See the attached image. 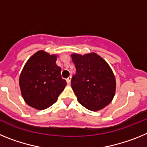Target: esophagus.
Masks as SVG:
<instances>
[{"instance_id": "esophagus-1", "label": "esophagus", "mask_w": 147, "mask_h": 147, "mask_svg": "<svg viewBox=\"0 0 147 147\" xmlns=\"http://www.w3.org/2000/svg\"><path fill=\"white\" fill-rule=\"evenodd\" d=\"M66 81H67V84H70L71 81V76H69L68 78H67V79H66Z\"/></svg>"}]
</instances>
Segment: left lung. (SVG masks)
<instances>
[{
  "label": "left lung",
  "instance_id": "left-lung-1",
  "mask_svg": "<svg viewBox=\"0 0 147 147\" xmlns=\"http://www.w3.org/2000/svg\"><path fill=\"white\" fill-rule=\"evenodd\" d=\"M76 74L71 87L78 102L92 111L103 109L115 96V76L107 62L96 53L71 54Z\"/></svg>",
  "mask_w": 147,
  "mask_h": 147
}]
</instances>
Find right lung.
Returning <instances> with one entry per match:
<instances>
[{
	"label": "right lung",
	"instance_id": "1",
	"mask_svg": "<svg viewBox=\"0 0 147 147\" xmlns=\"http://www.w3.org/2000/svg\"><path fill=\"white\" fill-rule=\"evenodd\" d=\"M57 56L39 51L28 59L19 79L26 103L37 110H44L55 103L67 82L56 64Z\"/></svg>",
	"mask_w": 147,
	"mask_h": 147
}]
</instances>
